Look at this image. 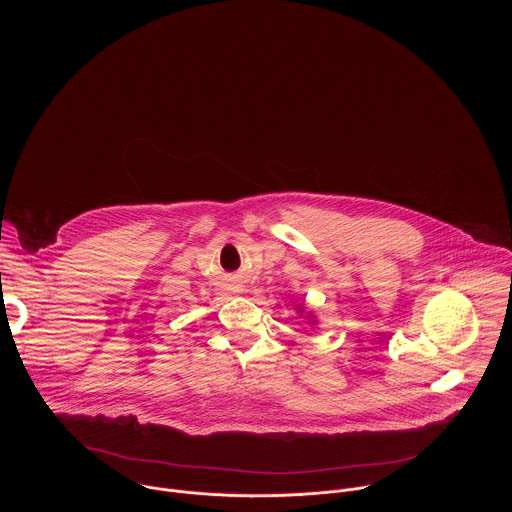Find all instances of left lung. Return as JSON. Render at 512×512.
Listing matches in <instances>:
<instances>
[{
    "instance_id": "left-lung-1",
    "label": "left lung",
    "mask_w": 512,
    "mask_h": 512,
    "mask_svg": "<svg viewBox=\"0 0 512 512\" xmlns=\"http://www.w3.org/2000/svg\"><path fill=\"white\" fill-rule=\"evenodd\" d=\"M295 309H297V313H299V315H301V317H303V315H305V319H307V321H309V325H315V323H317V319H315V315H313V313H311V311H309V313H305V307H303V305H297V307H295Z\"/></svg>"
}]
</instances>
